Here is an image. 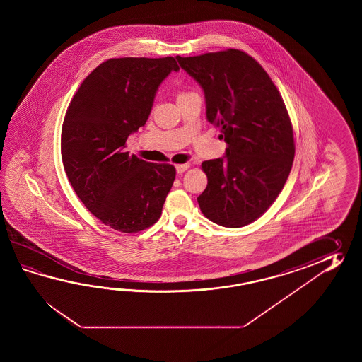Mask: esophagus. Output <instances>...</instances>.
I'll use <instances>...</instances> for the list:
<instances>
[{
  "instance_id": "obj_1",
  "label": "esophagus",
  "mask_w": 362,
  "mask_h": 362,
  "mask_svg": "<svg viewBox=\"0 0 362 362\" xmlns=\"http://www.w3.org/2000/svg\"><path fill=\"white\" fill-rule=\"evenodd\" d=\"M190 167V164H187V163H185V164H177L176 165V170H177V173H184L185 170H187Z\"/></svg>"
}]
</instances>
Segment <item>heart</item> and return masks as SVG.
Returning a JSON list of instances; mask_svg holds the SVG:
<instances>
[{
  "instance_id": "1",
  "label": "heart",
  "mask_w": 362,
  "mask_h": 362,
  "mask_svg": "<svg viewBox=\"0 0 362 362\" xmlns=\"http://www.w3.org/2000/svg\"><path fill=\"white\" fill-rule=\"evenodd\" d=\"M189 94H192V93H186V92L178 93L177 100H181V98H184V97H186V95H189Z\"/></svg>"
}]
</instances>
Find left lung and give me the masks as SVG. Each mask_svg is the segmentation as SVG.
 Wrapping results in <instances>:
<instances>
[{"label":"left lung","mask_w":362,"mask_h":362,"mask_svg":"<svg viewBox=\"0 0 362 362\" xmlns=\"http://www.w3.org/2000/svg\"><path fill=\"white\" fill-rule=\"evenodd\" d=\"M202 86L206 114L228 144L225 156L202 163L200 211L225 228L259 218L282 192L293 167V125L265 69L242 50L176 57Z\"/></svg>","instance_id":"1"}]
</instances>
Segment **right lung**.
<instances>
[{"mask_svg":"<svg viewBox=\"0 0 362 362\" xmlns=\"http://www.w3.org/2000/svg\"><path fill=\"white\" fill-rule=\"evenodd\" d=\"M178 69L173 57L108 59L85 78L67 108L61 151L69 184L115 230H145L162 215L175 167L145 162L124 147L146 124L159 85Z\"/></svg>","mask_w":362,"mask_h":362,"instance_id":"obj_1","label":"right lung"}]
</instances>
